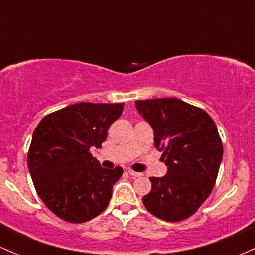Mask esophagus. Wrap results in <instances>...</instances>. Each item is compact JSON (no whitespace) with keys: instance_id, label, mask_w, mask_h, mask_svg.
Wrapping results in <instances>:
<instances>
[{"instance_id":"esophagus-1","label":"esophagus","mask_w":255,"mask_h":255,"mask_svg":"<svg viewBox=\"0 0 255 255\" xmlns=\"http://www.w3.org/2000/svg\"><path fill=\"white\" fill-rule=\"evenodd\" d=\"M128 174H129L130 177H133V178H139V177H141V173L134 172V170H132V169L128 170Z\"/></svg>"}]
</instances>
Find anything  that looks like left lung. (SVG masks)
<instances>
[{
	"label": "left lung",
	"mask_w": 255,
	"mask_h": 255,
	"mask_svg": "<svg viewBox=\"0 0 255 255\" xmlns=\"http://www.w3.org/2000/svg\"><path fill=\"white\" fill-rule=\"evenodd\" d=\"M139 114L155 133V146L168 167L164 177L150 178L145 208L166 222L191 217L213 190L223 142L217 126L203 109L177 99L136 100Z\"/></svg>",
	"instance_id": "obj_1"
}]
</instances>
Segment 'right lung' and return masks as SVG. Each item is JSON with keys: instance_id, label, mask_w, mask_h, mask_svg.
Here are the masks:
<instances>
[{"instance_id": "right-lung-1", "label": "right lung", "mask_w": 255, "mask_h": 255, "mask_svg": "<svg viewBox=\"0 0 255 255\" xmlns=\"http://www.w3.org/2000/svg\"><path fill=\"white\" fill-rule=\"evenodd\" d=\"M123 103H77L50 113L32 134L27 166L43 203L60 219L85 223L108 207L123 169H106L91 153L102 147Z\"/></svg>"}]
</instances>
